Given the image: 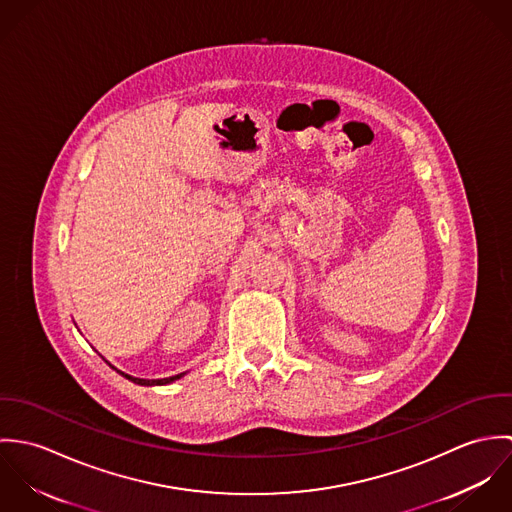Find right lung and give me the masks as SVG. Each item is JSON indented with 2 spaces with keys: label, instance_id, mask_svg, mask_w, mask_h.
Segmentation results:
<instances>
[{
  "label": "right lung",
  "instance_id": "add662e5",
  "mask_svg": "<svg viewBox=\"0 0 512 512\" xmlns=\"http://www.w3.org/2000/svg\"><path fill=\"white\" fill-rule=\"evenodd\" d=\"M120 372V370H118ZM120 374H124V372H120ZM126 378H130L132 382H136V384H146V386H151V384H169V382H173V380H177V378H181V374H177V376H171V378H159V380H146V378H136V376H130V374H124Z\"/></svg>",
  "mask_w": 512,
  "mask_h": 512
}]
</instances>
